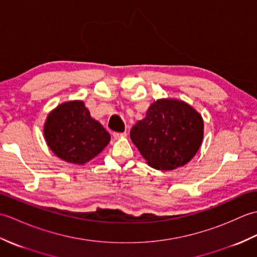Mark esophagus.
<instances>
[{
	"instance_id": "esophagus-1",
	"label": "esophagus",
	"mask_w": 257,
	"mask_h": 257,
	"mask_svg": "<svg viewBox=\"0 0 257 257\" xmlns=\"http://www.w3.org/2000/svg\"><path fill=\"white\" fill-rule=\"evenodd\" d=\"M125 136H127V134H125V133H114L113 138L114 139H121V138H124Z\"/></svg>"
}]
</instances>
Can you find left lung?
Here are the masks:
<instances>
[{
  "instance_id": "8db88e82",
  "label": "left lung",
  "mask_w": 257,
  "mask_h": 257,
  "mask_svg": "<svg viewBox=\"0 0 257 257\" xmlns=\"http://www.w3.org/2000/svg\"><path fill=\"white\" fill-rule=\"evenodd\" d=\"M203 129L202 116L189 103L162 98L151 103L146 117L130 130V138L150 167L173 170L192 160Z\"/></svg>"
}]
</instances>
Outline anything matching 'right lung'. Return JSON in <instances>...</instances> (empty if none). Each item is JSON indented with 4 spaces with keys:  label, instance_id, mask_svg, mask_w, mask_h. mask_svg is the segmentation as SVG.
<instances>
[{
    "label": "right lung",
    "instance_id": "add662e5",
    "mask_svg": "<svg viewBox=\"0 0 257 257\" xmlns=\"http://www.w3.org/2000/svg\"><path fill=\"white\" fill-rule=\"evenodd\" d=\"M44 138L59 159L81 166L106 148L110 135L90 116L83 100H70L47 114Z\"/></svg>",
    "mask_w": 257,
    "mask_h": 257
}]
</instances>
